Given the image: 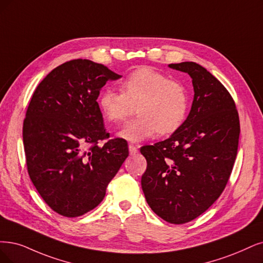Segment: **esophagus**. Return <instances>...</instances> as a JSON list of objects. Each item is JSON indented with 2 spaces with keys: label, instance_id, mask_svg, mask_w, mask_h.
<instances>
[{
  "label": "esophagus",
  "instance_id": "1",
  "mask_svg": "<svg viewBox=\"0 0 263 263\" xmlns=\"http://www.w3.org/2000/svg\"><path fill=\"white\" fill-rule=\"evenodd\" d=\"M129 152H130V155H135L138 153V147L133 144H130L129 145Z\"/></svg>",
  "mask_w": 263,
  "mask_h": 263
}]
</instances>
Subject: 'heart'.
<instances>
[{
	"label": "heart",
	"instance_id": "1",
	"mask_svg": "<svg viewBox=\"0 0 263 263\" xmlns=\"http://www.w3.org/2000/svg\"><path fill=\"white\" fill-rule=\"evenodd\" d=\"M105 119L124 122L138 110L139 117L119 131L121 138L139 142L179 130L186 120L190 97L186 87L148 67L132 71L121 91L106 89L99 99Z\"/></svg>",
	"mask_w": 263,
	"mask_h": 263
}]
</instances>
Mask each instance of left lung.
<instances>
[{
	"label": "left lung",
	"mask_w": 263,
	"mask_h": 263,
	"mask_svg": "<svg viewBox=\"0 0 263 263\" xmlns=\"http://www.w3.org/2000/svg\"><path fill=\"white\" fill-rule=\"evenodd\" d=\"M169 67L191 76L194 101L186 120L169 139L141 147L147 161L141 184L158 217L183 224L205 212L226 189L240 126L234 100L206 68L193 62Z\"/></svg>",
	"instance_id": "8db88e82"
}]
</instances>
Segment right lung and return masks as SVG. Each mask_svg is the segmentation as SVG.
Listing matches in <instances>:
<instances>
[{
	"label": "right lung",
	"instance_id": "right-lung-1",
	"mask_svg": "<svg viewBox=\"0 0 263 263\" xmlns=\"http://www.w3.org/2000/svg\"><path fill=\"white\" fill-rule=\"evenodd\" d=\"M121 76L89 60L56 67L39 83L23 126L27 170L43 200L68 218L104 199L109 182L129 156L128 143L109 139L96 102L102 87Z\"/></svg>",
	"mask_w": 263,
	"mask_h": 263
}]
</instances>
